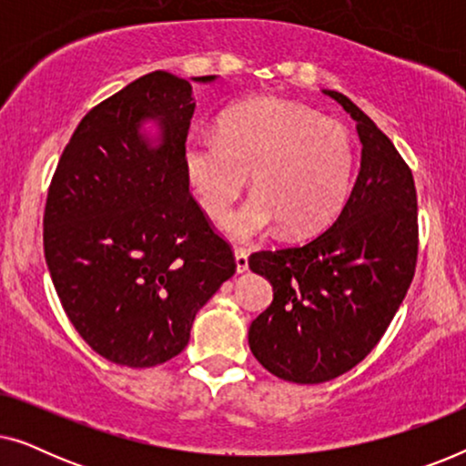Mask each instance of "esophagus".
Segmentation results:
<instances>
[{
	"mask_svg": "<svg viewBox=\"0 0 466 466\" xmlns=\"http://www.w3.org/2000/svg\"><path fill=\"white\" fill-rule=\"evenodd\" d=\"M235 265H238V273L248 271V252L244 248H235Z\"/></svg>",
	"mask_w": 466,
	"mask_h": 466,
	"instance_id": "1",
	"label": "esophagus"
}]
</instances>
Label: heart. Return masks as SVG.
I'll return each mask as SVG.
<instances>
[{"mask_svg": "<svg viewBox=\"0 0 466 466\" xmlns=\"http://www.w3.org/2000/svg\"><path fill=\"white\" fill-rule=\"evenodd\" d=\"M187 169L203 209L222 220L252 174L254 193L225 222L233 238L282 225L289 235L316 231L346 199L354 146L346 127L295 101L258 99L231 107L218 133L187 144Z\"/></svg>", "mask_w": 466, "mask_h": 466, "instance_id": "obj_1", "label": "heart"}]
</instances>
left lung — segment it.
Masks as SVG:
<instances>
[{"label": "left lung", "instance_id": "8db88e82", "mask_svg": "<svg viewBox=\"0 0 466 466\" xmlns=\"http://www.w3.org/2000/svg\"><path fill=\"white\" fill-rule=\"evenodd\" d=\"M324 93L356 120L362 155L352 193L327 231L248 260L273 286V301L250 324L248 343L267 371L295 384L339 378L378 346L418 260L410 165L346 95Z\"/></svg>", "mask_w": 466, "mask_h": 466}]
</instances>
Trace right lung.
I'll list each match as a JSON object with an SVG mask.
<instances>
[{
    "instance_id": "1",
    "label": "right lung",
    "mask_w": 466,
    "mask_h": 466,
    "mask_svg": "<svg viewBox=\"0 0 466 466\" xmlns=\"http://www.w3.org/2000/svg\"><path fill=\"white\" fill-rule=\"evenodd\" d=\"M193 112L188 80H133L80 120L48 187L44 257L55 290L82 339L116 365L180 354L197 311L238 267L188 190ZM144 119L162 129L157 147Z\"/></svg>"
}]
</instances>
